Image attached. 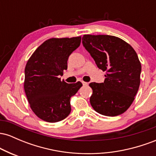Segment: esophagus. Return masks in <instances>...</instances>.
<instances>
[{
    "mask_svg": "<svg viewBox=\"0 0 156 156\" xmlns=\"http://www.w3.org/2000/svg\"><path fill=\"white\" fill-rule=\"evenodd\" d=\"M82 84H83V86H87V85H88V83H87V82L82 81Z\"/></svg>",
    "mask_w": 156,
    "mask_h": 156,
    "instance_id": "esophagus-1",
    "label": "esophagus"
}]
</instances>
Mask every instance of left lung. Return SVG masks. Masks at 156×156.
<instances>
[{
	"mask_svg": "<svg viewBox=\"0 0 156 156\" xmlns=\"http://www.w3.org/2000/svg\"><path fill=\"white\" fill-rule=\"evenodd\" d=\"M82 42L98 67L106 72L103 83H89L92 108L105 116L120 115L132 104L140 85L141 66L136 53L114 36L85 34Z\"/></svg>",
	"mask_w": 156,
	"mask_h": 156,
	"instance_id": "left-lung-1",
	"label": "left lung"
}]
</instances>
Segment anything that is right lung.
<instances>
[{"label": "right lung", "instance_id": "1", "mask_svg": "<svg viewBox=\"0 0 156 156\" xmlns=\"http://www.w3.org/2000/svg\"><path fill=\"white\" fill-rule=\"evenodd\" d=\"M80 41L81 37L49 39L27 62L24 90L31 110L42 120L59 122L71 112L69 100L82 83H67L59 76L67 69L68 58L79 47Z\"/></svg>", "mask_w": 156, "mask_h": 156}]
</instances>
